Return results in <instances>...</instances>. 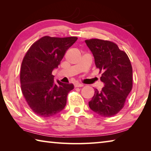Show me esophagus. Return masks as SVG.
Segmentation results:
<instances>
[{
	"label": "esophagus",
	"mask_w": 151,
	"mask_h": 151,
	"mask_svg": "<svg viewBox=\"0 0 151 151\" xmlns=\"http://www.w3.org/2000/svg\"><path fill=\"white\" fill-rule=\"evenodd\" d=\"M84 85L83 84H81V83H75V87H82Z\"/></svg>",
	"instance_id": "34e87169"
}]
</instances>
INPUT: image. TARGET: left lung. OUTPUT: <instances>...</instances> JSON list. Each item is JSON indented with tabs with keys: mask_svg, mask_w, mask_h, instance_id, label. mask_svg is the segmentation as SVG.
Instances as JSON below:
<instances>
[{
	"mask_svg": "<svg viewBox=\"0 0 151 151\" xmlns=\"http://www.w3.org/2000/svg\"><path fill=\"white\" fill-rule=\"evenodd\" d=\"M94 56L96 68L101 74L104 86L97 89L88 105L99 115H116L124 106L127 97L132 88V68L127 53L116 44L98 39L86 40Z\"/></svg>",
	"mask_w": 151,
	"mask_h": 151,
	"instance_id": "8db88e82",
	"label": "left lung"
}]
</instances>
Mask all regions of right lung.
<instances>
[{"label": "right lung", "mask_w": 151, "mask_h": 151, "mask_svg": "<svg viewBox=\"0 0 151 151\" xmlns=\"http://www.w3.org/2000/svg\"><path fill=\"white\" fill-rule=\"evenodd\" d=\"M76 37L45 36L30 46L22 60L20 81L22 94L32 111L40 117H50L65 108L73 84L54 81L52 72L57 68Z\"/></svg>", "instance_id": "obj_1"}]
</instances>
